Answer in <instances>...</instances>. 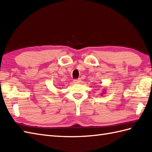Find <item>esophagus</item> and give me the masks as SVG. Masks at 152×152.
Instances as JSON below:
<instances>
[{"mask_svg":"<svg viewBox=\"0 0 152 152\" xmlns=\"http://www.w3.org/2000/svg\"><path fill=\"white\" fill-rule=\"evenodd\" d=\"M81 82V79L78 78V79H76V80H74V83H79Z\"/></svg>","mask_w":152,"mask_h":152,"instance_id":"esophagus-1","label":"esophagus"}]
</instances>
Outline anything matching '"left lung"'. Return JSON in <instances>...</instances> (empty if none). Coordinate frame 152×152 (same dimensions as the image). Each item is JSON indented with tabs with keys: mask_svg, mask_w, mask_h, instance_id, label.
Here are the masks:
<instances>
[{
	"mask_svg": "<svg viewBox=\"0 0 152 152\" xmlns=\"http://www.w3.org/2000/svg\"><path fill=\"white\" fill-rule=\"evenodd\" d=\"M103 90H104H104H105V89H103ZM104 93H105V92H104V91H103V93H102V95H103V94H104Z\"/></svg>",
	"mask_w": 152,
	"mask_h": 152,
	"instance_id": "obj_1",
	"label": "left lung"
}]
</instances>
